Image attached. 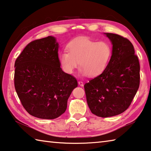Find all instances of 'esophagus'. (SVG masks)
<instances>
[{"instance_id": "1", "label": "esophagus", "mask_w": 151, "mask_h": 151, "mask_svg": "<svg viewBox=\"0 0 151 151\" xmlns=\"http://www.w3.org/2000/svg\"><path fill=\"white\" fill-rule=\"evenodd\" d=\"M78 83V85H80L81 86H83V85H84V84H83V83L82 81H79Z\"/></svg>"}]
</instances>
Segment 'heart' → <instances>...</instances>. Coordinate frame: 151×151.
<instances>
[{"label":"heart","instance_id":"obj_1","mask_svg":"<svg viewBox=\"0 0 151 151\" xmlns=\"http://www.w3.org/2000/svg\"><path fill=\"white\" fill-rule=\"evenodd\" d=\"M67 50L59 57L63 70L72 74L79 63L82 75L95 77L103 73L111 59L112 49L106 41L96 42L88 38H78L68 43Z\"/></svg>","mask_w":151,"mask_h":151}]
</instances>
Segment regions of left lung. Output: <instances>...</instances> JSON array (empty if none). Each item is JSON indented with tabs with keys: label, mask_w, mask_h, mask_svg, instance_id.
<instances>
[{
	"label": "left lung",
	"mask_w": 151,
	"mask_h": 151,
	"mask_svg": "<svg viewBox=\"0 0 151 151\" xmlns=\"http://www.w3.org/2000/svg\"><path fill=\"white\" fill-rule=\"evenodd\" d=\"M112 45L111 59L105 70L86 83V101L92 113L106 118L129 108L140 84V65L134 47L126 38L104 33Z\"/></svg>",
	"instance_id": "1"
}]
</instances>
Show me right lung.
I'll return each instance as SVG.
<instances>
[{
  "label": "right lung",
  "mask_w": 151,
  "mask_h": 151,
  "mask_svg": "<svg viewBox=\"0 0 151 151\" xmlns=\"http://www.w3.org/2000/svg\"><path fill=\"white\" fill-rule=\"evenodd\" d=\"M59 45L52 36L30 42L14 63V87L25 110L37 118L54 119L65 112L76 78L60 68Z\"/></svg>",
  "instance_id": "right-lung-1"
}]
</instances>
